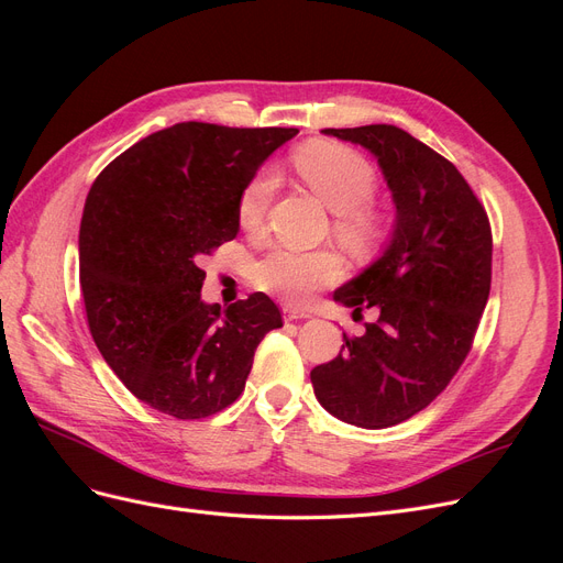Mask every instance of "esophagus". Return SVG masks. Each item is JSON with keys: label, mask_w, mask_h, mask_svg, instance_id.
Segmentation results:
<instances>
[{"label": "esophagus", "mask_w": 563, "mask_h": 563, "mask_svg": "<svg viewBox=\"0 0 563 563\" xmlns=\"http://www.w3.org/2000/svg\"><path fill=\"white\" fill-rule=\"evenodd\" d=\"M282 314H284V321H296V319H308V317H312L308 310H298V308H294V305H284Z\"/></svg>", "instance_id": "34e87169"}]
</instances>
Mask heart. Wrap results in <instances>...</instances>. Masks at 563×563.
<instances>
[{"instance_id": "b5f03b06", "label": "heart", "mask_w": 563, "mask_h": 563, "mask_svg": "<svg viewBox=\"0 0 563 563\" xmlns=\"http://www.w3.org/2000/svg\"><path fill=\"white\" fill-rule=\"evenodd\" d=\"M294 168L305 185L333 211V236L350 251H364L385 232V216L373 203L378 190L376 168L360 152L314 141L294 155ZM275 192V176L261 168L251 176L236 197V220L246 232H258L265 223L269 199ZM343 275L338 255L331 251H298L275 246L251 265V282L288 302H305L323 286Z\"/></svg>"}]
</instances>
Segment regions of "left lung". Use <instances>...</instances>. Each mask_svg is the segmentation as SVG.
Returning <instances> with one entry per match:
<instances>
[{
	"mask_svg": "<svg viewBox=\"0 0 563 563\" xmlns=\"http://www.w3.org/2000/svg\"><path fill=\"white\" fill-rule=\"evenodd\" d=\"M323 133L378 157L397 225L383 258L333 296L378 319L360 338L345 333L310 378L329 413L383 430L430 406L463 366L490 294L493 234L463 174L411 133L389 124Z\"/></svg>",
	"mask_w": 563,
	"mask_h": 563,
	"instance_id": "1",
	"label": "left lung"
}]
</instances>
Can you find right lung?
<instances>
[{"label": "right lung", "mask_w": 563, "mask_h": 563, "mask_svg": "<svg viewBox=\"0 0 563 563\" xmlns=\"http://www.w3.org/2000/svg\"><path fill=\"white\" fill-rule=\"evenodd\" d=\"M298 129L183 122L147 135L93 180L79 284L93 343L133 397L178 420L240 399L255 347L282 327L265 294L207 305L201 261L240 232L236 197Z\"/></svg>", "instance_id": "right-lung-1"}]
</instances>
